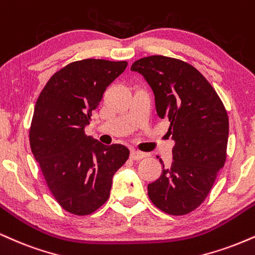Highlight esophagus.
<instances>
[{
    "label": "esophagus",
    "instance_id": "esophagus-1",
    "mask_svg": "<svg viewBox=\"0 0 255 255\" xmlns=\"http://www.w3.org/2000/svg\"><path fill=\"white\" fill-rule=\"evenodd\" d=\"M130 156H131V158H132V160H140V158L145 157L146 154H145V152H142V151H138V150H132V151H131Z\"/></svg>",
    "mask_w": 255,
    "mask_h": 255
}]
</instances>
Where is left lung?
Here are the masks:
<instances>
[{
    "label": "left lung",
    "mask_w": 255,
    "mask_h": 255,
    "mask_svg": "<svg viewBox=\"0 0 255 255\" xmlns=\"http://www.w3.org/2000/svg\"><path fill=\"white\" fill-rule=\"evenodd\" d=\"M131 70L144 77L155 95L161 119H168L174 140L173 162L148 196L160 210L174 216L193 211L210 192L227 157L229 119L222 101L196 68L180 59L149 56Z\"/></svg>",
    "instance_id": "8db88e82"
}]
</instances>
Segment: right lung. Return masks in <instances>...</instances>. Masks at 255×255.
Masks as SVG:
<instances>
[{"label":"right lung","mask_w":255,"mask_h":255,"mask_svg":"<svg viewBox=\"0 0 255 255\" xmlns=\"http://www.w3.org/2000/svg\"><path fill=\"white\" fill-rule=\"evenodd\" d=\"M128 63L83 59L53 75L34 107L29 144L58 204L89 215L110 197L112 178L127 162L125 145H105L85 133L104 92Z\"/></svg>","instance_id":"1"}]
</instances>
